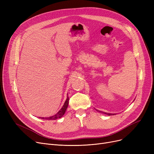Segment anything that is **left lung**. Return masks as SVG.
<instances>
[{"mask_svg": "<svg viewBox=\"0 0 154 154\" xmlns=\"http://www.w3.org/2000/svg\"><path fill=\"white\" fill-rule=\"evenodd\" d=\"M99 112H101V113H103V114H107V115H108V116H112V115H113L112 114H109V113H106V112H102L101 111H99Z\"/></svg>", "mask_w": 154, "mask_h": 154, "instance_id": "8db88e82", "label": "left lung"}]
</instances>
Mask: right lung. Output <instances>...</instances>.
I'll return each mask as SVG.
<instances>
[{
    "instance_id": "right-lung-1",
    "label": "right lung",
    "mask_w": 154,
    "mask_h": 154,
    "mask_svg": "<svg viewBox=\"0 0 154 154\" xmlns=\"http://www.w3.org/2000/svg\"><path fill=\"white\" fill-rule=\"evenodd\" d=\"M69 102V98L67 97V98L66 102H65L63 107H62V109L57 113L56 114L54 115L53 116L49 117H45V118L42 117V118H40V119H47V120H56V119H59V118L62 117L64 115L65 112H66V109H67V108L68 107Z\"/></svg>"
}]
</instances>
